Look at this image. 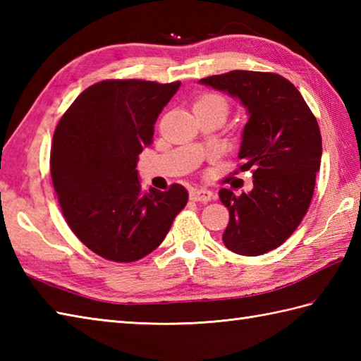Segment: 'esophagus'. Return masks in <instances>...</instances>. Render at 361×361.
I'll return each instance as SVG.
<instances>
[{
  "label": "esophagus",
  "instance_id": "obj_1",
  "mask_svg": "<svg viewBox=\"0 0 361 361\" xmlns=\"http://www.w3.org/2000/svg\"><path fill=\"white\" fill-rule=\"evenodd\" d=\"M190 200L192 202H203V203H207V202H209L211 199H213V192H211L209 189H204V188H202V189H192L190 190Z\"/></svg>",
  "mask_w": 361,
  "mask_h": 361
}]
</instances>
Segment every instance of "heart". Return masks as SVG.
Segmentation results:
<instances>
[{"instance_id": "obj_1", "label": "heart", "mask_w": 361, "mask_h": 361, "mask_svg": "<svg viewBox=\"0 0 361 361\" xmlns=\"http://www.w3.org/2000/svg\"><path fill=\"white\" fill-rule=\"evenodd\" d=\"M194 106H213V108L221 109L224 114H227L228 111V103L224 97L217 95V94H204L202 95L199 100L195 102Z\"/></svg>"}]
</instances>
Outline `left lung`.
Instances as JSON below:
<instances>
[{
	"label": "left lung",
	"instance_id": "1",
	"mask_svg": "<svg viewBox=\"0 0 361 361\" xmlns=\"http://www.w3.org/2000/svg\"><path fill=\"white\" fill-rule=\"evenodd\" d=\"M238 97L249 111L238 158L253 172V189H221L230 211L222 235L228 250L258 257L277 249L299 227L313 199L321 167L319 125L300 92L277 73L231 70L200 80Z\"/></svg>",
	"mask_w": 361,
	"mask_h": 361
}]
</instances>
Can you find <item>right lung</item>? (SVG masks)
<instances>
[{"instance_id":"1","label":"right lung","mask_w":361,"mask_h":361,"mask_svg":"<svg viewBox=\"0 0 361 361\" xmlns=\"http://www.w3.org/2000/svg\"><path fill=\"white\" fill-rule=\"evenodd\" d=\"M178 87L180 81L95 82L56 126L49 169L63 219L104 259L133 263L147 257L186 207L185 186L147 190L136 171L139 153L153 142L154 122Z\"/></svg>"}]
</instances>
